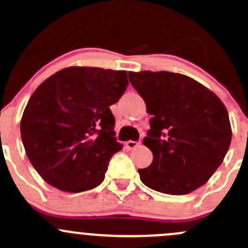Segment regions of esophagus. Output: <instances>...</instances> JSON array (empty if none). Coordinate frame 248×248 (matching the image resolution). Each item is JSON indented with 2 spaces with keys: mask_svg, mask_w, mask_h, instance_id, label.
<instances>
[{
  "mask_svg": "<svg viewBox=\"0 0 248 248\" xmlns=\"http://www.w3.org/2000/svg\"><path fill=\"white\" fill-rule=\"evenodd\" d=\"M140 144H141V142H140V141H133V140H128V141L126 142V146L132 150V148H135V147H137V146H139Z\"/></svg>",
  "mask_w": 248,
  "mask_h": 248,
  "instance_id": "34e87169",
  "label": "esophagus"
}]
</instances>
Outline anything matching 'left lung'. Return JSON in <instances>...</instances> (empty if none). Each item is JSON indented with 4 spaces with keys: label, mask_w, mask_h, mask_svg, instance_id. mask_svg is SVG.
I'll return each instance as SVG.
<instances>
[{
    "label": "left lung",
    "mask_w": 248,
    "mask_h": 248,
    "mask_svg": "<svg viewBox=\"0 0 248 248\" xmlns=\"http://www.w3.org/2000/svg\"><path fill=\"white\" fill-rule=\"evenodd\" d=\"M128 77L152 115L142 142L153 160L138 170L141 182L169 195L199 189L217 170L231 145L225 104L186 75L140 71L128 72Z\"/></svg>",
    "instance_id": "8db88e82"
}]
</instances>
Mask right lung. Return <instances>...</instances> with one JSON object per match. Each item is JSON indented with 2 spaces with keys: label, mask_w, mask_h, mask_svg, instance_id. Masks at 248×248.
<instances>
[{
  "label": "right lung",
  "mask_w": 248,
  "mask_h": 248,
  "mask_svg": "<svg viewBox=\"0 0 248 248\" xmlns=\"http://www.w3.org/2000/svg\"><path fill=\"white\" fill-rule=\"evenodd\" d=\"M127 85L126 71L72 66L36 88L20 131L27 157L46 183L67 192L102 183L111 157L122 148L109 107Z\"/></svg>",
  "instance_id": "1"
}]
</instances>
